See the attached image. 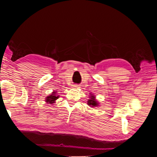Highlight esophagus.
<instances>
[{
	"mask_svg": "<svg viewBox=\"0 0 157 157\" xmlns=\"http://www.w3.org/2000/svg\"><path fill=\"white\" fill-rule=\"evenodd\" d=\"M72 87L73 88H79V85H78V84H73V85H72Z\"/></svg>",
	"mask_w": 157,
	"mask_h": 157,
	"instance_id": "obj_1",
	"label": "esophagus"
}]
</instances>
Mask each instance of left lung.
I'll use <instances>...</instances> for the list:
<instances>
[{
	"instance_id": "1",
	"label": "left lung",
	"mask_w": 157,
	"mask_h": 157,
	"mask_svg": "<svg viewBox=\"0 0 157 157\" xmlns=\"http://www.w3.org/2000/svg\"><path fill=\"white\" fill-rule=\"evenodd\" d=\"M90 99H88V105H90V106L92 107L98 106L99 103H98V101H96V98H95V96H94V95L91 94V96H90Z\"/></svg>"
}]
</instances>
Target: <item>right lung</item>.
<instances>
[{"mask_svg": "<svg viewBox=\"0 0 157 157\" xmlns=\"http://www.w3.org/2000/svg\"><path fill=\"white\" fill-rule=\"evenodd\" d=\"M56 93H57L56 92H52V94L50 95V96H47L46 98V100H45L46 102L49 103V104L54 103L56 99L59 98V96H57Z\"/></svg>", "mask_w": 157, "mask_h": 157, "instance_id": "right-lung-1", "label": "right lung"}]
</instances>
